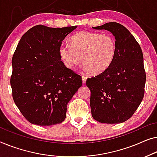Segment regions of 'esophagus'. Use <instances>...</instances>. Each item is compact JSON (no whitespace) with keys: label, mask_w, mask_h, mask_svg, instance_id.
<instances>
[{"label":"esophagus","mask_w":157,"mask_h":157,"mask_svg":"<svg viewBox=\"0 0 157 157\" xmlns=\"http://www.w3.org/2000/svg\"><path fill=\"white\" fill-rule=\"evenodd\" d=\"M82 83H83V84H85L86 80H87V77H86V76H85V75L82 76Z\"/></svg>","instance_id":"obj_1"}]
</instances>
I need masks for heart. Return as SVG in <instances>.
Here are the masks:
<instances>
[{
  "label": "heart",
  "instance_id": "obj_1",
  "mask_svg": "<svg viewBox=\"0 0 157 157\" xmlns=\"http://www.w3.org/2000/svg\"><path fill=\"white\" fill-rule=\"evenodd\" d=\"M71 46L62 44L59 56L65 65L75 70L84 61L86 70L94 74L103 72L113 63L117 53L116 40L109 34L82 32L70 39Z\"/></svg>",
  "mask_w": 157,
  "mask_h": 157
}]
</instances>
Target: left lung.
Masks as SVG:
<instances>
[{
    "label": "left lung",
    "instance_id": "8db88e82",
    "mask_svg": "<svg viewBox=\"0 0 157 157\" xmlns=\"http://www.w3.org/2000/svg\"><path fill=\"white\" fill-rule=\"evenodd\" d=\"M93 28L113 34L117 53L109 67L86 81L91 91L92 116L101 123H122L133 115L144 95L146 72L142 49L120 23L110 22Z\"/></svg>",
    "mask_w": 157,
    "mask_h": 157
}]
</instances>
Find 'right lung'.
<instances>
[{
	"mask_svg": "<svg viewBox=\"0 0 157 157\" xmlns=\"http://www.w3.org/2000/svg\"><path fill=\"white\" fill-rule=\"evenodd\" d=\"M76 25H35L22 36L12 58L13 98L30 123L50 126L65 120L67 105L82 85L61 60L59 48Z\"/></svg>",
	"mask_w": 157,
	"mask_h": 157,
	"instance_id": "add662e5",
	"label": "right lung"
}]
</instances>
